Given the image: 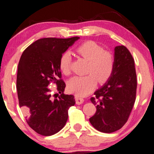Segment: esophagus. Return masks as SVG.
<instances>
[{"label":"esophagus","instance_id":"esophagus-1","mask_svg":"<svg viewBox=\"0 0 154 154\" xmlns=\"http://www.w3.org/2000/svg\"><path fill=\"white\" fill-rule=\"evenodd\" d=\"M75 101H76L77 105H81V104H82L83 103V101H84L83 98L80 97L79 96L76 95V94L75 95Z\"/></svg>","mask_w":154,"mask_h":154}]
</instances>
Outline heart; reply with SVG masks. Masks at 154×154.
<instances>
[{
  "label": "heart",
  "instance_id": "heart-1",
  "mask_svg": "<svg viewBox=\"0 0 154 154\" xmlns=\"http://www.w3.org/2000/svg\"><path fill=\"white\" fill-rule=\"evenodd\" d=\"M77 54L88 61L85 76H75L69 80L67 88L78 96H85L94 89L97 82L104 83L110 79L115 67L113 54L106 51L93 41L83 43L76 49ZM72 56L69 51L63 52L59 60V67L62 73L69 75L71 71Z\"/></svg>",
  "mask_w": 154,
  "mask_h": 154
}]
</instances>
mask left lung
<instances>
[{
	"instance_id": "obj_1",
	"label": "left lung",
	"mask_w": 154,
	"mask_h": 154,
	"mask_svg": "<svg viewBox=\"0 0 154 154\" xmlns=\"http://www.w3.org/2000/svg\"><path fill=\"white\" fill-rule=\"evenodd\" d=\"M113 74L90 100L96 106L90 118L94 128L105 133L119 130L126 123L136 99L137 80L134 60L124 45L115 48Z\"/></svg>"
}]
</instances>
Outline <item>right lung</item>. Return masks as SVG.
<instances>
[{"instance_id":"1","label":"right lung","mask_w":154,"mask_h":154,"mask_svg":"<svg viewBox=\"0 0 154 154\" xmlns=\"http://www.w3.org/2000/svg\"><path fill=\"white\" fill-rule=\"evenodd\" d=\"M79 38H40L21 56L16 82L19 105L28 124L38 134L51 136L59 132L66 123L68 110L75 105L74 96L64 94L66 84L61 79L59 60ZM51 82L57 84L59 97L51 94Z\"/></svg>"}]
</instances>
